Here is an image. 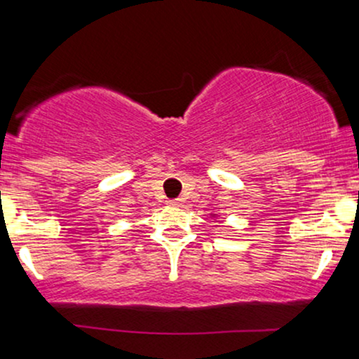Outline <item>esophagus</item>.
I'll return each instance as SVG.
<instances>
[{
  "label": "esophagus",
  "instance_id": "esophagus-1",
  "mask_svg": "<svg viewBox=\"0 0 359 359\" xmlns=\"http://www.w3.org/2000/svg\"><path fill=\"white\" fill-rule=\"evenodd\" d=\"M168 204H170V205H180V204H182V199H172Z\"/></svg>",
  "mask_w": 359,
  "mask_h": 359
}]
</instances>
